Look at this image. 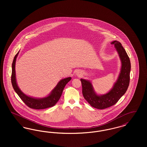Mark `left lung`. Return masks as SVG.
I'll use <instances>...</instances> for the list:
<instances>
[{"label":"left lung","instance_id":"left-lung-1","mask_svg":"<svg viewBox=\"0 0 147 147\" xmlns=\"http://www.w3.org/2000/svg\"><path fill=\"white\" fill-rule=\"evenodd\" d=\"M119 53L122 66L119 78L112 89L105 95H98L94 91L91 82L81 79L82 92L84 98L89 104L98 109H105L115 105L126 92L129 84L131 62L125 49L117 41L111 43Z\"/></svg>","mask_w":147,"mask_h":147}]
</instances>
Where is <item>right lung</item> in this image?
<instances>
[{"label": "right lung", "instance_id": "right-lung-1", "mask_svg": "<svg viewBox=\"0 0 147 147\" xmlns=\"http://www.w3.org/2000/svg\"><path fill=\"white\" fill-rule=\"evenodd\" d=\"M18 54L19 52L14 57V60L12 63V73L11 80L15 91L17 93L22 101L30 108L40 110L49 108L55 105L61 98L65 85L71 80V77H68L60 80L55 89L52 91L51 93L46 98H36L27 96L20 90L16 81L15 68L16 59Z\"/></svg>", "mask_w": 147, "mask_h": 147}]
</instances>
